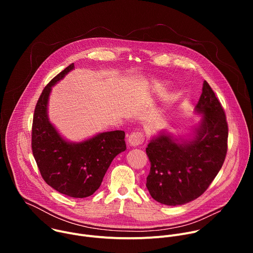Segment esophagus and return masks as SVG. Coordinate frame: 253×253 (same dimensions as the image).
Here are the masks:
<instances>
[{
    "label": "esophagus",
    "instance_id": "obj_1",
    "mask_svg": "<svg viewBox=\"0 0 253 253\" xmlns=\"http://www.w3.org/2000/svg\"><path fill=\"white\" fill-rule=\"evenodd\" d=\"M144 142V135L140 132H134L128 137V144L130 146H139Z\"/></svg>",
    "mask_w": 253,
    "mask_h": 253
}]
</instances>
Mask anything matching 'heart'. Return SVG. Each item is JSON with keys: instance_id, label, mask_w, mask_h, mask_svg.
<instances>
[{"instance_id": "1", "label": "heart", "mask_w": 253, "mask_h": 253, "mask_svg": "<svg viewBox=\"0 0 253 253\" xmlns=\"http://www.w3.org/2000/svg\"><path fill=\"white\" fill-rule=\"evenodd\" d=\"M153 88H154L156 91H159V90H161V89L163 88V84H161V83H156V84H154Z\"/></svg>"}]
</instances>
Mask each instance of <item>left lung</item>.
<instances>
[{"instance_id": "obj_1", "label": "left lung", "mask_w": 253, "mask_h": 253, "mask_svg": "<svg viewBox=\"0 0 253 253\" xmlns=\"http://www.w3.org/2000/svg\"><path fill=\"white\" fill-rule=\"evenodd\" d=\"M194 112L201 118L188 137L160 131L146 148L151 163L146 187L153 199L165 205H182L202 195L226 156V117L206 81Z\"/></svg>"}]
</instances>
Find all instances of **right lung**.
I'll list each match as a JSON object with an SVG mask.
<instances>
[{"instance_id":"obj_1","label":"right lung","mask_w":253,"mask_h":253,"mask_svg":"<svg viewBox=\"0 0 253 253\" xmlns=\"http://www.w3.org/2000/svg\"><path fill=\"white\" fill-rule=\"evenodd\" d=\"M74 68V64L69 65L44 88L35 108L32 150L49 186L70 197L85 198L100 187L113 159L126 150V143L125 132L121 130L102 132L80 142H72L51 123L48 104L52 87Z\"/></svg>"}]
</instances>
